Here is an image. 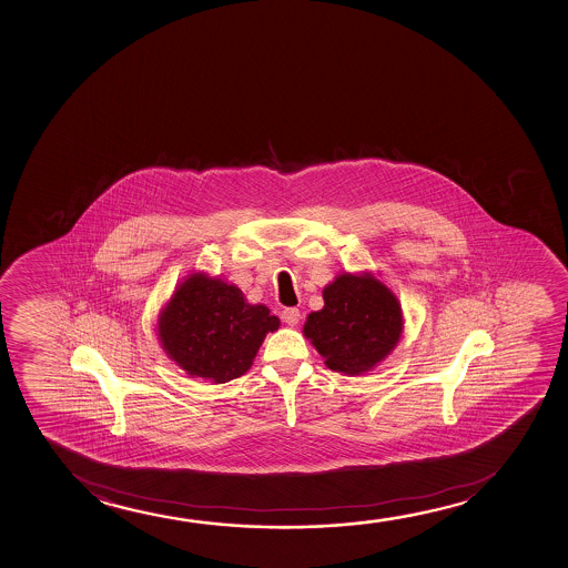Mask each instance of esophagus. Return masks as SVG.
<instances>
[{
  "label": "esophagus",
  "mask_w": 568,
  "mask_h": 568,
  "mask_svg": "<svg viewBox=\"0 0 568 568\" xmlns=\"http://www.w3.org/2000/svg\"><path fill=\"white\" fill-rule=\"evenodd\" d=\"M281 318H283L287 326H296L301 322V312L296 311V308H285L283 314H281Z\"/></svg>",
  "instance_id": "1"
}]
</instances>
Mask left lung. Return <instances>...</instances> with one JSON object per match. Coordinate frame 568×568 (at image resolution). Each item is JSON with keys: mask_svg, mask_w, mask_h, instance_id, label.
I'll list each match as a JSON object with an SVG mask.
<instances>
[{"mask_svg": "<svg viewBox=\"0 0 568 568\" xmlns=\"http://www.w3.org/2000/svg\"><path fill=\"white\" fill-rule=\"evenodd\" d=\"M311 312L303 334L335 373L361 376L381 365L404 334V312L392 288L371 272L339 273Z\"/></svg>", "mask_w": 568, "mask_h": 568, "instance_id": "8db88e82", "label": "left lung"}]
</instances>
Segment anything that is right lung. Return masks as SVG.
I'll use <instances>...</instances> for the list:
<instances>
[{"mask_svg": "<svg viewBox=\"0 0 568 568\" xmlns=\"http://www.w3.org/2000/svg\"><path fill=\"white\" fill-rule=\"evenodd\" d=\"M280 326L234 283L194 272L159 312L156 335L166 357L192 378L225 384L248 373L265 335Z\"/></svg>", "mask_w": 568, "mask_h": 568, "instance_id": "1", "label": "right lung"}]
</instances>
